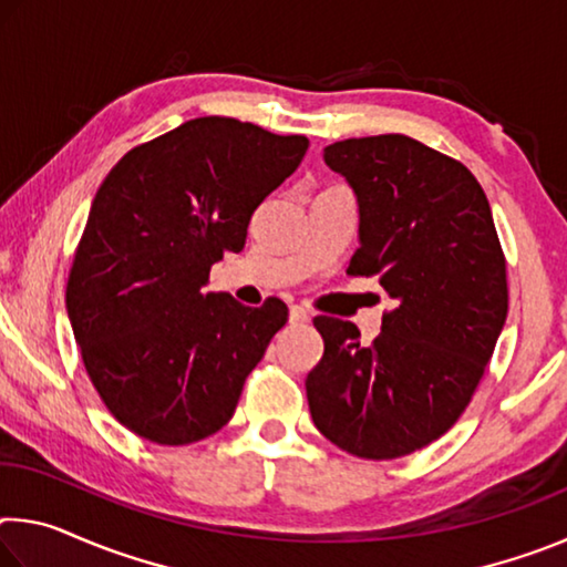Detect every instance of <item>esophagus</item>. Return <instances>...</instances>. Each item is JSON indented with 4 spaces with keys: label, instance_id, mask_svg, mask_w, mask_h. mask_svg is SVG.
I'll return each instance as SVG.
<instances>
[{
    "label": "esophagus",
    "instance_id": "1",
    "mask_svg": "<svg viewBox=\"0 0 567 567\" xmlns=\"http://www.w3.org/2000/svg\"><path fill=\"white\" fill-rule=\"evenodd\" d=\"M290 322H292V324L310 322V312H307L305 307H300V305H292V307H290Z\"/></svg>",
    "mask_w": 567,
    "mask_h": 567
}]
</instances>
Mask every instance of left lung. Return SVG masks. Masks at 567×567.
<instances>
[{
  "label": "left lung",
  "instance_id": "8db88e82",
  "mask_svg": "<svg viewBox=\"0 0 567 567\" xmlns=\"http://www.w3.org/2000/svg\"><path fill=\"white\" fill-rule=\"evenodd\" d=\"M358 199L350 275H378L395 310L370 348L315 318L324 352L305 380L315 427L350 455L392 460L463 415L507 318L505 257L483 187L460 162L405 134L322 152Z\"/></svg>",
  "mask_w": 567,
  "mask_h": 567
}]
</instances>
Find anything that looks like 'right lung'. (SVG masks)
Masks as SVG:
<instances>
[{
	"label": "right lung",
	"mask_w": 567,
	"mask_h": 567,
	"mask_svg": "<svg viewBox=\"0 0 567 567\" xmlns=\"http://www.w3.org/2000/svg\"><path fill=\"white\" fill-rule=\"evenodd\" d=\"M310 142L199 117L130 150L94 195L66 282V315L92 385L124 427L189 445L233 417L287 305L199 292L245 247L262 199Z\"/></svg>",
	"instance_id": "1"
}]
</instances>
